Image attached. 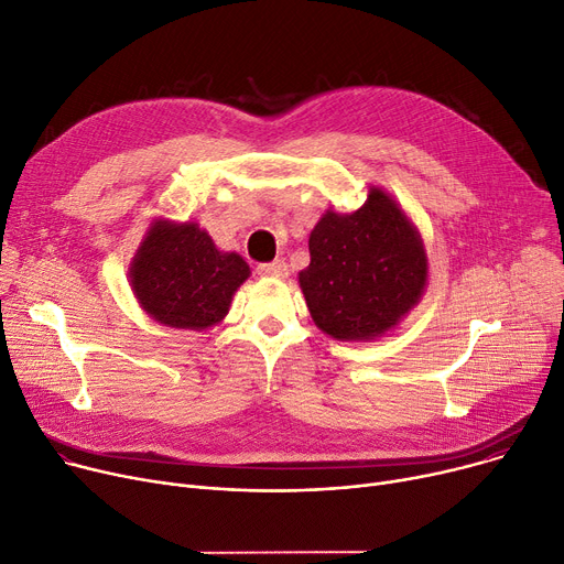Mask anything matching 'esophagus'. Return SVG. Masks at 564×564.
Wrapping results in <instances>:
<instances>
[{
    "label": "esophagus",
    "mask_w": 564,
    "mask_h": 564,
    "mask_svg": "<svg viewBox=\"0 0 564 564\" xmlns=\"http://www.w3.org/2000/svg\"><path fill=\"white\" fill-rule=\"evenodd\" d=\"M257 273H259L261 278H286V275H289V269H286L284 259H275V261H269V263H259Z\"/></svg>",
    "instance_id": "1"
}]
</instances>
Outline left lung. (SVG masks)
Returning a JSON list of instances; mask_svg holds the SVG:
<instances>
[{
  "instance_id": "1",
  "label": "left lung",
  "mask_w": 564,
  "mask_h": 564,
  "mask_svg": "<svg viewBox=\"0 0 564 564\" xmlns=\"http://www.w3.org/2000/svg\"><path fill=\"white\" fill-rule=\"evenodd\" d=\"M425 278L419 231L376 186L357 212L318 220L310 267L297 275L314 323L341 341L387 333L419 303Z\"/></svg>"
}]
</instances>
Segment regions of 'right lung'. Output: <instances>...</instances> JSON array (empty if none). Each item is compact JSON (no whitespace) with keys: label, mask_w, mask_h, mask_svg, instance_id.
Returning a JSON list of instances; mask_svg holds the SVG:
<instances>
[{"label":"right lung","mask_w":564,"mask_h":564,"mask_svg":"<svg viewBox=\"0 0 564 564\" xmlns=\"http://www.w3.org/2000/svg\"><path fill=\"white\" fill-rule=\"evenodd\" d=\"M250 267L237 252H220L195 223L159 220L131 263V286L159 323L207 329L218 323Z\"/></svg>","instance_id":"1"}]
</instances>
